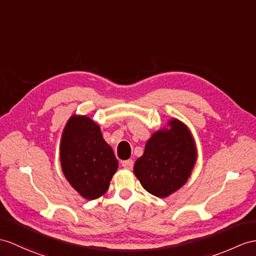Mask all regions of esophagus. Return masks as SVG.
Segmentation results:
<instances>
[{
	"instance_id": "obj_1",
	"label": "esophagus",
	"mask_w": 256,
	"mask_h": 256,
	"mask_svg": "<svg viewBox=\"0 0 256 256\" xmlns=\"http://www.w3.org/2000/svg\"><path fill=\"white\" fill-rule=\"evenodd\" d=\"M122 166L124 168H126V170H132V167H134V162L132 160H122Z\"/></svg>"
}]
</instances>
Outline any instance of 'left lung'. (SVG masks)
I'll list each match as a JSON object with an SVG mask.
<instances>
[{"label":"left lung","instance_id":"left-lung-1","mask_svg":"<svg viewBox=\"0 0 256 256\" xmlns=\"http://www.w3.org/2000/svg\"><path fill=\"white\" fill-rule=\"evenodd\" d=\"M196 160L198 150L191 130L182 120L172 118L146 141L134 172L148 193L167 198L188 182Z\"/></svg>","mask_w":256,"mask_h":256}]
</instances>
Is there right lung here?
<instances>
[{
    "label": "right lung",
    "mask_w": 256,
    "mask_h": 256,
    "mask_svg": "<svg viewBox=\"0 0 256 256\" xmlns=\"http://www.w3.org/2000/svg\"><path fill=\"white\" fill-rule=\"evenodd\" d=\"M60 160L66 180L86 200L102 196L118 168L101 127L86 115L74 114L67 120L60 136Z\"/></svg>",
    "instance_id": "add662e5"
}]
</instances>
